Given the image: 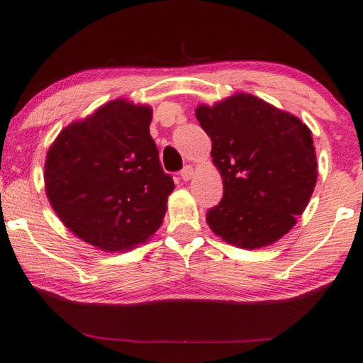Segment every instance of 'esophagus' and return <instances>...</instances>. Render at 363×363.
Masks as SVG:
<instances>
[{
	"mask_svg": "<svg viewBox=\"0 0 363 363\" xmlns=\"http://www.w3.org/2000/svg\"><path fill=\"white\" fill-rule=\"evenodd\" d=\"M192 176H194V168L190 167V164H187V167H184L181 169V177L184 181H190L192 179Z\"/></svg>",
	"mask_w": 363,
	"mask_h": 363,
	"instance_id": "34e87169",
	"label": "esophagus"
}]
</instances>
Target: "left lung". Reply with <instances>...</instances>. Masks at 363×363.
Returning a JSON list of instances; mask_svg holds the SVG:
<instances>
[{
  "instance_id": "obj_1",
  "label": "left lung",
  "mask_w": 363,
  "mask_h": 363,
  "mask_svg": "<svg viewBox=\"0 0 363 363\" xmlns=\"http://www.w3.org/2000/svg\"><path fill=\"white\" fill-rule=\"evenodd\" d=\"M213 141L223 196L208 225L238 247L272 245L305 211L318 181L311 131L300 118L254 95L238 94L195 111Z\"/></svg>"
}]
</instances>
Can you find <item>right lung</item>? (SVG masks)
<instances>
[{"label": "right lung", "mask_w": 363, "mask_h": 363, "mask_svg": "<svg viewBox=\"0 0 363 363\" xmlns=\"http://www.w3.org/2000/svg\"><path fill=\"white\" fill-rule=\"evenodd\" d=\"M150 121V108L116 100L68 125L49 149V201L91 246L127 250L162 225L174 182L160 164Z\"/></svg>", "instance_id": "obj_1"}]
</instances>
